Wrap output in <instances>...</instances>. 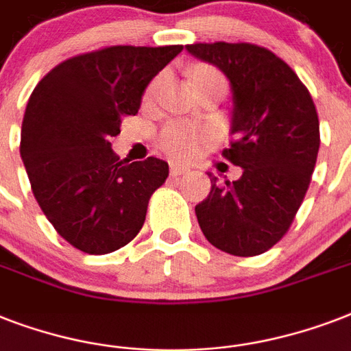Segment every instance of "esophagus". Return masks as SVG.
I'll use <instances>...</instances> for the list:
<instances>
[{
    "label": "esophagus",
    "mask_w": 351,
    "mask_h": 351,
    "mask_svg": "<svg viewBox=\"0 0 351 351\" xmlns=\"http://www.w3.org/2000/svg\"><path fill=\"white\" fill-rule=\"evenodd\" d=\"M189 167L187 165H182V164H171V175L173 176H180V175H186Z\"/></svg>",
    "instance_id": "1"
}]
</instances>
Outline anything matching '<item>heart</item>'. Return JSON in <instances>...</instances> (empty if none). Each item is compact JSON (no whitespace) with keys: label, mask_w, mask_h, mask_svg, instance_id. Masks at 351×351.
Wrapping results in <instances>:
<instances>
[{"label":"heart","mask_w":351,"mask_h":351,"mask_svg":"<svg viewBox=\"0 0 351 351\" xmlns=\"http://www.w3.org/2000/svg\"><path fill=\"white\" fill-rule=\"evenodd\" d=\"M209 80H222L217 71L211 67H197L193 71V85L209 82ZM160 80H154L149 87V95H153L158 87ZM209 131L202 125H191V123H169L162 129L158 136L160 147L165 153L175 158H189L198 149L209 142Z\"/></svg>","instance_id":"b5f03b06"}]
</instances>
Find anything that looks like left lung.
Wrapping results in <instances>:
<instances>
[{
    "label": "left lung",
    "mask_w": 351,
    "mask_h": 351,
    "mask_svg": "<svg viewBox=\"0 0 351 351\" xmlns=\"http://www.w3.org/2000/svg\"><path fill=\"white\" fill-rule=\"evenodd\" d=\"M231 87L234 142L224 156L242 169L231 184L209 175L211 191L195 208L204 237L220 251L255 256L282 239L310 186L321 145L319 118L299 76L271 51L251 43H195Z\"/></svg>",
    "instance_id": "obj_1"
}]
</instances>
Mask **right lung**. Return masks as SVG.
<instances>
[{
    "label": "right lung",
    "mask_w": 351,
    "mask_h": 351,
    "mask_svg": "<svg viewBox=\"0 0 351 351\" xmlns=\"http://www.w3.org/2000/svg\"><path fill=\"white\" fill-rule=\"evenodd\" d=\"M182 45H118L71 58L36 85L25 109L19 153L32 193L54 230L89 255L129 244L167 162L120 160L111 138L136 114L151 80Z\"/></svg>",
    "instance_id": "right-lung-1"
}]
</instances>
